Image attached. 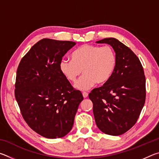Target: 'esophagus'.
Wrapping results in <instances>:
<instances>
[{"label": "esophagus", "instance_id": "obj_1", "mask_svg": "<svg viewBox=\"0 0 159 159\" xmlns=\"http://www.w3.org/2000/svg\"><path fill=\"white\" fill-rule=\"evenodd\" d=\"M83 96L84 98H86L88 96V93L87 92H83Z\"/></svg>", "mask_w": 159, "mask_h": 159}]
</instances>
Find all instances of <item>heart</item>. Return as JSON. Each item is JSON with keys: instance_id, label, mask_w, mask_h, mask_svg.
Masks as SVG:
<instances>
[{"instance_id": "heart-1", "label": "heart", "mask_w": 159, "mask_h": 159, "mask_svg": "<svg viewBox=\"0 0 159 159\" xmlns=\"http://www.w3.org/2000/svg\"><path fill=\"white\" fill-rule=\"evenodd\" d=\"M117 56L111 46L101 47L90 44L82 45L71 54V60L60 61V71L66 79L75 82L81 72L83 76L75 83L79 90H88L95 83L104 84L114 74Z\"/></svg>"}]
</instances>
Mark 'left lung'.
Returning <instances> with one entry per match:
<instances>
[{
	"label": "left lung",
	"mask_w": 159,
	"mask_h": 159,
	"mask_svg": "<svg viewBox=\"0 0 159 159\" xmlns=\"http://www.w3.org/2000/svg\"><path fill=\"white\" fill-rule=\"evenodd\" d=\"M97 43H107L117 56L115 71L109 81L88 95L98 128L110 135H120L135 124L146 99L143 67L130 48L114 38Z\"/></svg>",
	"instance_id": "8db88e82"
}]
</instances>
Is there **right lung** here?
<instances>
[{"mask_svg": "<svg viewBox=\"0 0 159 159\" xmlns=\"http://www.w3.org/2000/svg\"><path fill=\"white\" fill-rule=\"evenodd\" d=\"M76 43L43 39L31 47L17 70L15 96L28 125L46 138L71 130L83 97L60 71L63 56Z\"/></svg>", "mask_w": 159, "mask_h": 159, "instance_id": "1", "label": "right lung"}]
</instances>
